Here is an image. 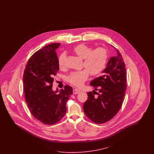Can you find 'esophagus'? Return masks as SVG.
Segmentation results:
<instances>
[{"mask_svg": "<svg viewBox=\"0 0 154 154\" xmlns=\"http://www.w3.org/2000/svg\"><path fill=\"white\" fill-rule=\"evenodd\" d=\"M80 90H79V89H75L73 90V93L74 94H77L79 93H80Z\"/></svg>", "mask_w": 154, "mask_h": 154, "instance_id": "1", "label": "esophagus"}]
</instances>
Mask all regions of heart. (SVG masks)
Instances as JSON below:
<instances>
[{
    "label": "heart",
    "mask_w": 154,
    "mask_h": 154,
    "mask_svg": "<svg viewBox=\"0 0 154 154\" xmlns=\"http://www.w3.org/2000/svg\"><path fill=\"white\" fill-rule=\"evenodd\" d=\"M90 47L80 44L73 48L75 54L81 59H84V67L86 69L70 73L68 79L70 84L76 86H82L88 79L89 73L92 75L99 74L104 69L107 62V50L103 47H98L93 51ZM65 56L61 54L58 59V64L60 69L64 66Z\"/></svg>",
    "instance_id": "1"
}]
</instances>
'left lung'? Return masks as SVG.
<instances>
[{
  "label": "left lung",
  "mask_w": 154,
  "mask_h": 154,
  "mask_svg": "<svg viewBox=\"0 0 154 154\" xmlns=\"http://www.w3.org/2000/svg\"><path fill=\"white\" fill-rule=\"evenodd\" d=\"M111 57L101 76L91 81L95 90L88 92L83 108L86 116L98 124L109 121L119 111L126 90V68L120 52ZM96 93L98 96H95Z\"/></svg>",
  "instance_id": "left-lung-1"
}]
</instances>
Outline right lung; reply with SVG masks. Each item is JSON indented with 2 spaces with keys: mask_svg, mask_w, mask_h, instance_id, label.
I'll return each mask as SVG.
<instances>
[{
  "mask_svg": "<svg viewBox=\"0 0 154 154\" xmlns=\"http://www.w3.org/2000/svg\"><path fill=\"white\" fill-rule=\"evenodd\" d=\"M60 43H52L35 52L27 63L23 77L26 102L33 116L45 124H56L65 115L66 103L73 89L52 90L54 76L59 71L56 49Z\"/></svg>",
  "mask_w": 154,
  "mask_h": 154,
  "instance_id": "obj_1",
  "label": "right lung"
}]
</instances>
